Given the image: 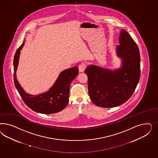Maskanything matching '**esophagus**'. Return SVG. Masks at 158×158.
<instances>
[{
  "mask_svg": "<svg viewBox=\"0 0 158 158\" xmlns=\"http://www.w3.org/2000/svg\"><path fill=\"white\" fill-rule=\"evenodd\" d=\"M86 64L85 62H82L81 64H79V72H84L85 69L86 68Z\"/></svg>",
  "mask_w": 158,
  "mask_h": 158,
  "instance_id": "obj_1",
  "label": "esophagus"
}]
</instances>
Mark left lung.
I'll return each mask as SVG.
<instances>
[{
	"label": "left lung",
	"instance_id": "left-lung-1",
	"mask_svg": "<svg viewBox=\"0 0 158 158\" xmlns=\"http://www.w3.org/2000/svg\"><path fill=\"white\" fill-rule=\"evenodd\" d=\"M116 54L121 67L112 71L94 65L87 67L89 94L91 101L103 108L115 107L126 102L134 93L140 77V55L137 44L122 29Z\"/></svg>",
	"mask_w": 158,
	"mask_h": 158
}]
</instances>
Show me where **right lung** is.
<instances>
[{
	"label": "right lung",
	"mask_w": 158,
	"mask_h": 158,
	"mask_svg": "<svg viewBox=\"0 0 158 158\" xmlns=\"http://www.w3.org/2000/svg\"><path fill=\"white\" fill-rule=\"evenodd\" d=\"M24 43V41L16 51L13 61L15 85L19 95L25 104L36 112L52 114L61 111L69 102L70 85L78 74V67L67 69L61 72L57 81L47 92L39 95H31L24 91L16 77L20 50L23 47Z\"/></svg>",
	"instance_id": "1"
}]
</instances>
